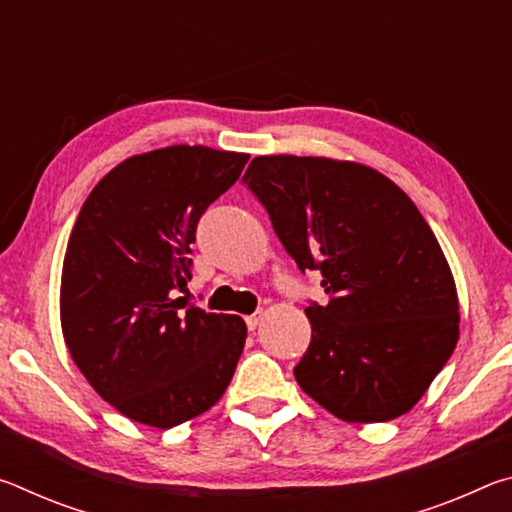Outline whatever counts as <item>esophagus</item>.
Segmentation results:
<instances>
[{
  "label": "esophagus",
  "instance_id": "esophagus-1",
  "mask_svg": "<svg viewBox=\"0 0 512 512\" xmlns=\"http://www.w3.org/2000/svg\"><path fill=\"white\" fill-rule=\"evenodd\" d=\"M259 323H262V311H257V314H253V316H246V325H248L250 332L257 329Z\"/></svg>",
  "mask_w": 512,
  "mask_h": 512
}]
</instances>
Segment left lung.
Instances as JSON below:
<instances>
[{"instance_id": "left-lung-1", "label": "left lung", "mask_w": 512, "mask_h": 512, "mask_svg": "<svg viewBox=\"0 0 512 512\" xmlns=\"http://www.w3.org/2000/svg\"><path fill=\"white\" fill-rule=\"evenodd\" d=\"M300 273L318 271L293 375L345 422H386L427 391L458 341L454 277L418 207L354 162L262 155L241 178Z\"/></svg>"}]
</instances>
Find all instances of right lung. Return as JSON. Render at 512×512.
Wrapping results in <instances>:
<instances>
[{"label":"right lung","instance_id":"obj_1","mask_svg":"<svg viewBox=\"0 0 512 512\" xmlns=\"http://www.w3.org/2000/svg\"><path fill=\"white\" fill-rule=\"evenodd\" d=\"M250 155L169 146L92 189L67 241L60 323L83 377L119 413L169 429L219 402L246 343L239 316L176 291L192 280L196 228Z\"/></svg>","mask_w":512,"mask_h":512}]
</instances>
